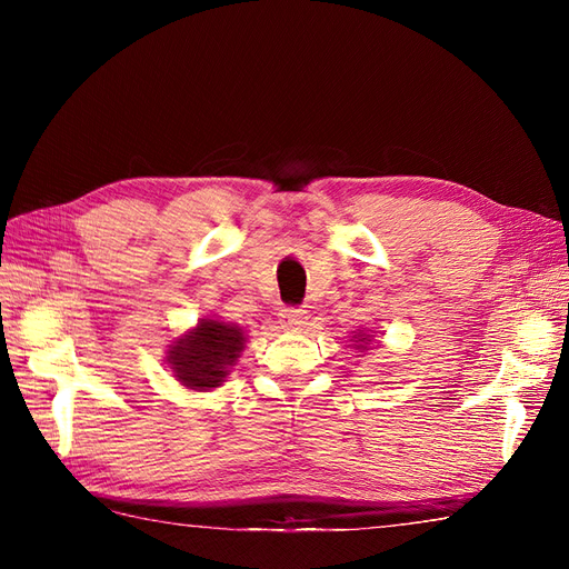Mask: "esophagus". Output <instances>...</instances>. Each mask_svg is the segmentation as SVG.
<instances>
[{
  "label": "esophagus",
  "mask_w": 569,
  "mask_h": 569,
  "mask_svg": "<svg viewBox=\"0 0 569 569\" xmlns=\"http://www.w3.org/2000/svg\"><path fill=\"white\" fill-rule=\"evenodd\" d=\"M280 325L289 332H301L308 325V316L306 311H301V308H284L280 313Z\"/></svg>",
  "instance_id": "1"
}]
</instances>
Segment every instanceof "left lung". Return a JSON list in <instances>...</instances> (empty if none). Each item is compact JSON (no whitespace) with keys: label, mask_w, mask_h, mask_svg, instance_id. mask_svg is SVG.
Here are the masks:
<instances>
[{"label":"left lung","mask_w":569,"mask_h":569,"mask_svg":"<svg viewBox=\"0 0 569 569\" xmlns=\"http://www.w3.org/2000/svg\"><path fill=\"white\" fill-rule=\"evenodd\" d=\"M372 339H375V332L372 330H356L353 332V337L349 339L351 341V347L358 351V353H366L370 347H372ZM377 343V341H375Z\"/></svg>","instance_id":"left-lung-1"}]
</instances>
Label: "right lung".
<instances>
[{"instance_id": "add662e5", "label": "right lung", "mask_w": 569, "mask_h": 569, "mask_svg": "<svg viewBox=\"0 0 569 569\" xmlns=\"http://www.w3.org/2000/svg\"><path fill=\"white\" fill-rule=\"evenodd\" d=\"M244 347L247 335L237 322L201 318L168 343L166 363L184 389L213 391L228 382Z\"/></svg>"}]
</instances>
